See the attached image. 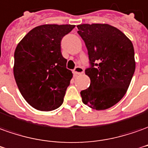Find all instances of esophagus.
<instances>
[{
    "instance_id": "34e87169",
    "label": "esophagus",
    "mask_w": 148,
    "mask_h": 148,
    "mask_svg": "<svg viewBox=\"0 0 148 148\" xmlns=\"http://www.w3.org/2000/svg\"><path fill=\"white\" fill-rule=\"evenodd\" d=\"M84 73V69L82 66H77L74 68V70L73 71V74L74 75H77V74H81Z\"/></svg>"
}]
</instances>
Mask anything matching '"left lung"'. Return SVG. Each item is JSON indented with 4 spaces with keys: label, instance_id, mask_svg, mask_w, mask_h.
I'll use <instances>...</instances> for the list:
<instances>
[{
    "label": "left lung",
    "instance_id": "1",
    "mask_svg": "<svg viewBox=\"0 0 148 148\" xmlns=\"http://www.w3.org/2000/svg\"><path fill=\"white\" fill-rule=\"evenodd\" d=\"M87 48L90 78L89 88L81 91L82 102L97 110H106L124 96L135 70L132 42L117 28L107 24L77 26Z\"/></svg>",
    "mask_w": 148,
    "mask_h": 148
}]
</instances>
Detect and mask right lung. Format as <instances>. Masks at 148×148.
<instances>
[{"label": "right lung", "instance_id": "obj_1", "mask_svg": "<svg viewBox=\"0 0 148 148\" xmlns=\"http://www.w3.org/2000/svg\"><path fill=\"white\" fill-rule=\"evenodd\" d=\"M75 25H43L30 30L14 52L13 74L21 95L42 111L58 108L73 74L61 52V41Z\"/></svg>", "mask_w": 148, "mask_h": 148}]
</instances>
